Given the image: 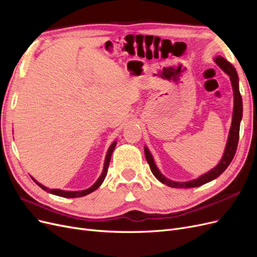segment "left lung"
Returning a JSON list of instances; mask_svg holds the SVG:
<instances>
[{"label":"left lung","instance_id":"8db88e82","mask_svg":"<svg viewBox=\"0 0 257 257\" xmlns=\"http://www.w3.org/2000/svg\"><path fill=\"white\" fill-rule=\"evenodd\" d=\"M214 62L220 66V68H222L223 71L229 76L231 87H232V92H234V111H232L231 126L229 130V135H228L226 147H225L224 154H223L221 161L219 162V164H217L211 170H209L208 173L199 176L197 179H193V180H190V181L178 182V181L170 180V179L166 178L160 172L157 165H155L152 154L150 153L149 149H148L147 147H145V155H146L148 164H149V166H150L152 174L155 176V178H157L160 182L170 186V188H176V189L197 188V186H200L207 182L212 181L213 179L219 177L224 172V170L228 167L230 162L235 157L238 142H239L240 122H241V119H242V98H241L240 91H239L238 74L236 72L235 67L232 66L227 60H225L223 57H220V56L215 57Z\"/></svg>","mask_w":257,"mask_h":257}]
</instances>
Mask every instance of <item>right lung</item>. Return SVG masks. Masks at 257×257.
Returning a JSON list of instances; mask_svg holds the SVG:
<instances>
[{"label":"right lung","instance_id":"right-lung-1","mask_svg":"<svg viewBox=\"0 0 257 257\" xmlns=\"http://www.w3.org/2000/svg\"><path fill=\"white\" fill-rule=\"evenodd\" d=\"M115 145H116V142H113L111 144V146L109 147V149H108L107 151V154H106V158H105V163H104V168H103V173L102 175L99 176V178L96 180V182L93 184L92 186H90L89 189H85V190H81V191H63V190H60V189H48L47 186H45L43 184H41L40 182H37L35 179H33V180L36 182L37 185H40L41 188L46 191V192H49L51 194H53V195H57V196H61V197H67V198H76V197H82V196H85L88 195V194L94 192L96 189H98V186H100V184L103 183V181L105 180V177L107 175V170H108V166H109V162H110V159H111V154L114 150L115 148Z\"/></svg>","mask_w":257,"mask_h":257}]
</instances>
